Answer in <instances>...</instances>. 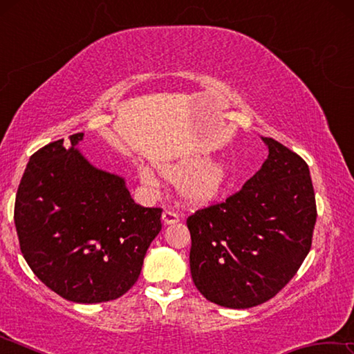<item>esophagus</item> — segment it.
<instances>
[{
    "label": "esophagus",
    "instance_id": "34e87169",
    "mask_svg": "<svg viewBox=\"0 0 354 354\" xmlns=\"http://www.w3.org/2000/svg\"><path fill=\"white\" fill-rule=\"evenodd\" d=\"M162 221L164 225H173V223H178L179 221V215L173 211H164L162 214Z\"/></svg>",
    "mask_w": 354,
    "mask_h": 354
}]
</instances>
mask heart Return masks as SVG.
Here are the masks:
<instances>
[{
    "instance_id": "b5f03b06",
    "label": "heart",
    "mask_w": 354,
    "mask_h": 354,
    "mask_svg": "<svg viewBox=\"0 0 354 354\" xmlns=\"http://www.w3.org/2000/svg\"><path fill=\"white\" fill-rule=\"evenodd\" d=\"M167 181L178 183L179 196L190 206H207L225 190L231 176V165L225 159L206 160L200 156L181 158L158 165ZM139 176L149 187H159L160 179L149 165H142Z\"/></svg>"
}]
</instances>
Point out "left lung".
Wrapping results in <instances>:
<instances>
[{"label":"left lung","mask_w":354,"mask_h":354,"mask_svg":"<svg viewBox=\"0 0 354 354\" xmlns=\"http://www.w3.org/2000/svg\"><path fill=\"white\" fill-rule=\"evenodd\" d=\"M268 158L223 203L187 218L190 273L218 306L247 309L268 301L295 277L317 220L309 167L283 143L262 137Z\"/></svg>","instance_id":"1"}]
</instances>
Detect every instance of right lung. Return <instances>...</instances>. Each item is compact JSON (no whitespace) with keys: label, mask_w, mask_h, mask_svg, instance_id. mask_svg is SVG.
Listing matches in <instances>:
<instances>
[{"label":"right lung","mask_w":354,"mask_h":354,"mask_svg":"<svg viewBox=\"0 0 354 354\" xmlns=\"http://www.w3.org/2000/svg\"><path fill=\"white\" fill-rule=\"evenodd\" d=\"M84 134L35 151L17 190L14 220L20 250L35 277L73 303H104L139 279L160 207L131 198L124 179L84 158Z\"/></svg>","instance_id":"obj_1"}]
</instances>
